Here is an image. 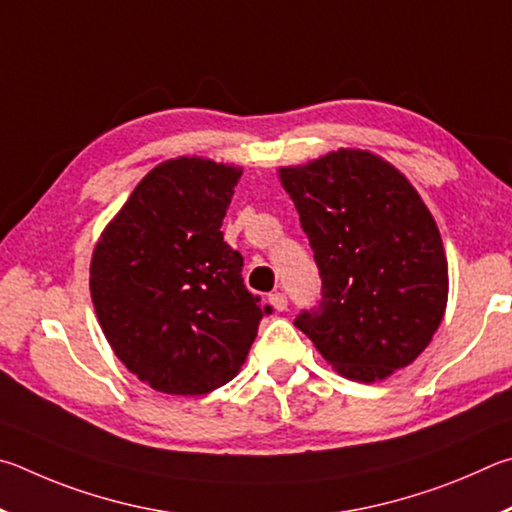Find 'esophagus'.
<instances>
[{"mask_svg":"<svg viewBox=\"0 0 512 512\" xmlns=\"http://www.w3.org/2000/svg\"><path fill=\"white\" fill-rule=\"evenodd\" d=\"M270 303L274 306V310L283 312L285 308H288V297H285L283 292H274V294H270Z\"/></svg>","mask_w":512,"mask_h":512,"instance_id":"esophagus-1","label":"esophagus"}]
</instances>
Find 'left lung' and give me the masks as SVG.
Wrapping results in <instances>:
<instances>
[{"label": "left lung", "mask_w": 512, "mask_h": 512, "mask_svg": "<svg viewBox=\"0 0 512 512\" xmlns=\"http://www.w3.org/2000/svg\"><path fill=\"white\" fill-rule=\"evenodd\" d=\"M321 276V299L294 326L357 382L416 360L447 303L443 240L416 188L371 152L337 150L281 168Z\"/></svg>", "instance_id": "obj_1"}]
</instances>
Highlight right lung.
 <instances>
[{
	"mask_svg": "<svg viewBox=\"0 0 512 512\" xmlns=\"http://www.w3.org/2000/svg\"><path fill=\"white\" fill-rule=\"evenodd\" d=\"M240 168L179 157L152 168L107 224L89 290L107 342L141 382L202 396L236 378L261 306L222 220Z\"/></svg>",
	"mask_w": 512,
	"mask_h": 512,
	"instance_id": "obj_1",
	"label": "right lung"
}]
</instances>
